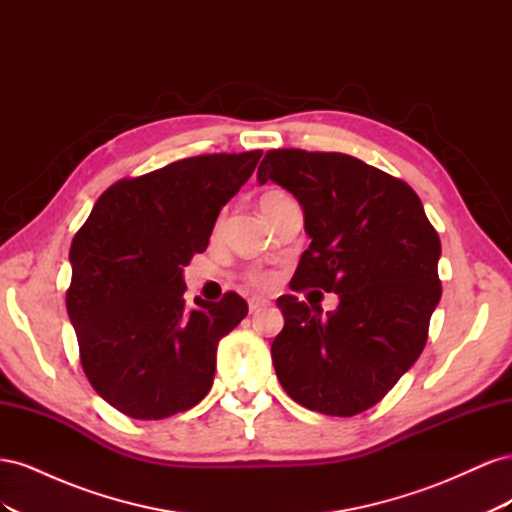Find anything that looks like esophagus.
<instances>
[{
    "label": "esophagus",
    "mask_w": 512,
    "mask_h": 512,
    "mask_svg": "<svg viewBox=\"0 0 512 512\" xmlns=\"http://www.w3.org/2000/svg\"><path fill=\"white\" fill-rule=\"evenodd\" d=\"M247 305H250V312L256 314V312H260V309H265L269 305V299H265V297H252L250 301H247Z\"/></svg>",
    "instance_id": "obj_1"
}]
</instances>
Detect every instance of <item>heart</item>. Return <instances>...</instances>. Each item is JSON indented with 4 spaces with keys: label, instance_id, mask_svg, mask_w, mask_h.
<instances>
[{
    "label": "heart",
    "instance_id": "heart-1",
    "mask_svg": "<svg viewBox=\"0 0 512 512\" xmlns=\"http://www.w3.org/2000/svg\"><path fill=\"white\" fill-rule=\"evenodd\" d=\"M282 198H286L282 192H265V194L260 196V200H258L260 211H262V209H267V207H271V205H275V203H280ZM252 280H254L256 284H269L271 277H269L267 273H254V275H252Z\"/></svg>",
    "mask_w": 512,
    "mask_h": 512
}]
</instances>
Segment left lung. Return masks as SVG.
Returning a JSON list of instances; mask_svg holds the SVG:
<instances>
[{"instance_id":"1","label":"left lung","mask_w":512,"mask_h":512,"mask_svg":"<svg viewBox=\"0 0 512 512\" xmlns=\"http://www.w3.org/2000/svg\"><path fill=\"white\" fill-rule=\"evenodd\" d=\"M299 200L312 239L292 290L335 292L322 314L292 294L277 299V380L297 404L329 416L376 406L421 356L440 303V237L408 183L346 153L273 149L258 183Z\"/></svg>"}]
</instances>
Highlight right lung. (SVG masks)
<instances>
[{
  "instance_id": "obj_1",
  "label": "right lung",
  "mask_w": 512,
  "mask_h": 512,
  "mask_svg": "<svg viewBox=\"0 0 512 512\" xmlns=\"http://www.w3.org/2000/svg\"><path fill=\"white\" fill-rule=\"evenodd\" d=\"M262 151L185 158L111 185L70 247L66 307L96 393L141 421L190 410L215 374V352L247 316L235 292L183 301V267L207 250L215 220Z\"/></svg>"
}]
</instances>
